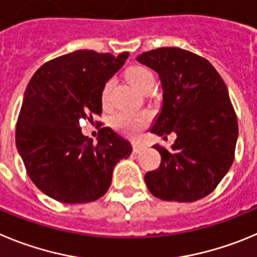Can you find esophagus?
<instances>
[{
    "instance_id": "esophagus-1",
    "label": "esophagus",
    "mask_w": 257,
    "mask_h": 257,
    "mask_svg": "<svg viewBox=\"0 0 257 257\" xmlns=\"http://www.w3.org/2000/svg\"><path fill=\"white\" fill-rule=\"evenodd\" d=\"M143 150H145V146L143 145H141V143L138 142L133 143V151L136 152V154H140V152L143 151Z\"/></svg>"
}]
</instances>
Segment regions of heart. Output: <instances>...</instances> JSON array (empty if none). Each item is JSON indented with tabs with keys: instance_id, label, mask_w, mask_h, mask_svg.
Returning <instances> with one entry per match:
<instances>
[{
	"instance_id": "obj_1",
	"label": "heart",
	"mask_w": 257,
	"mask_h": 257,
	"mask_svg": "<svg viewBox=\"0 0 257 257\" xmlns=\"http://www.w3.org/2000/svg\"><path fill=\"white\" fill-rule=\"evenodd\" d=\"M125 78L132 87H134L138 91L143 92L149 85L154 84V75L149 69L143 68L140 65H134L126 70ZM112 82L108 80L102 88V93H101V100H102L103 105L107 103L108 93L111 89ZM150 120V115L147 112H133V111H119L111 117V125L117 131L123 132L125 134H134L138 131L147 125Z\"/></svg>"
}]
</instances>
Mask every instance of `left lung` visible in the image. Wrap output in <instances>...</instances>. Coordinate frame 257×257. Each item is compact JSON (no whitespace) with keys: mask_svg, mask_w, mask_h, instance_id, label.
I'll return each instance as SVG.
<instances>
[{"mask_svg":"<svg viewBox=\"0 0 257 257\" xmlns=\"http://www.w3.org/2000/svg\"><path fill=\"white\" fill-rule=\"evenodd\" d=\"M136 60L159 74L163 89L161 111L150 132L177 136L170 151L154 146L161 163L146 173V186L165 201L203 198L234 160L238 123L226 85L206 59L182 48H156Z\"/></svg>","mask_w":257,"mask_h":257,"instance_id":"8db88e82","label":"left lung"}]
</instances>
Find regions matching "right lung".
Segmentation results:
<instances>
[{
    "label": "right lung",
    "instance_id": "obj_1",
    "mask_svg": "<svg viewBox=\"0 0 257 257\" xmlns=\"http://www.w3.org/2000/svg\"><path fill=\"white\" fill-rule=\"evenodd\" d=\"M128 56L74 51L32 77L16 124V149L32 182L48 197L64 203L102 197L115 165L131 156V142L111 128L101 129L94 145L79 125L80 119L101 115L103 85Z\"/></svg>",
    "mask_w": 257,
    "mask_h": 257
}]
</instances>
